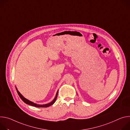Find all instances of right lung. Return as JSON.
Listing matches in <instances>:
<instances>
[{
    "label": "right lung",
    "mask_w": 130,
    "mask_h": 130,
    "mask_svg": "<svg viewBox=\"0 0 130 130\" xmlns=\"http://www.w3.org/2000/svg\"><path fill=\"white\" fill-rule=\"evenodd\" d=\"M16 88V90L17 91V92L19 94V95L20 96V98L23 101V102H25L26 104H28L29 105H31V106H35V107H49L50 106H51L52 105H53L56 101V99L57 98V95H58V90L57 91V93H56V96L55 97V98L54 99V100L52 101H51L50 103H47V104H43V105H41V104H36V103H35L31 101H30L28 100V99H26L25 98H24L22 94L19 91V90H18L17 88L15 87Z\"/></svg>",
    "instance_id": "right-lung-1"
}]
</instances>
